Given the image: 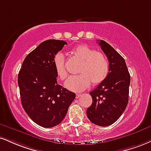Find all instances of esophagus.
<instances>
[{
  "label": "esophagus",
  "instance_id": "obj_1",
  "mask_svg": "<svg viewBox=\"0 0 151 151\" xmlns=\"http://www.w3.org/2000/svg\"><path fill=\"white\" fill-rule=\"evenodd\" d=\"M81 94H80V93L76 94V99H79V98L81 97Z\"/></svg>",
  "mask_w": 151,
  "mask_h": 151
}]
</instances>
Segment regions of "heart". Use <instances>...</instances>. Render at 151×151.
<instances>
[{
    "label": "heart",
    "instance_id": "1",
    "mask_svg": "<svg viewBox=\"0 0 151 151\" xmlns=\"http://www.w3.org/2000/svg\"><path fill=\"white\" fill-rule=\"evenodd\" d=\"M72 52L79 60L78 72L79 74L71 76L65 81L67 88L74 92H80L92 84L96 86L102 83L106 79L110 71V64L105 54L96 51L87 45H79L75 47ZM53 65L58 77L64 80L68 77L65 68V60L61 52H58L54 56Z\"/></svg>",
    "mask_w": 151,
    "mask_h": 151
}]
</instances>
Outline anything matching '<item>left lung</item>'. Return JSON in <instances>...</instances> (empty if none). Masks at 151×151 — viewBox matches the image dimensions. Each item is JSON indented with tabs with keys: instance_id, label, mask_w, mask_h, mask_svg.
I'll use <instances>...</instances> for the list:
<instances>
[{
	"instance_id": "8db88e82",
	"label": "left lung",
	"mask_w": 151,
	"mask_h": 151,
	"mask_svg": "<svg viewBox=\"0 0 151 151\" xmlns=\"http://www.w3.org/2000/svg\"><path fill=\"white\" fill-rule=\"evenodd\" d=\"M99 44L108 58L110 71L106 79L90 92L92 104L86 115L92 123L107 127L115 122L122 115L129 101L130 74L124 59L103 40Z\"/></svg>"
}]
</instances>
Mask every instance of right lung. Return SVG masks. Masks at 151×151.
<instances>
[{
    "mask_svg": "<svg viewBox=\"0 0 151 151\" xmlns=\"http://www.w3.org/2000/svg\"><path fill=\"white\" fill-rule=\"evenodd\" d=\"M67 42L49 39L29 53L18 74L24 110L39 126L53 127L63 120L76 94L57 82L53 58Z\"/></svg>",
    "mask_w": 151,
    "mask_h": 151,
    "instance_id": "add662e5",
    "label": "right lung"
}]
</instances>
